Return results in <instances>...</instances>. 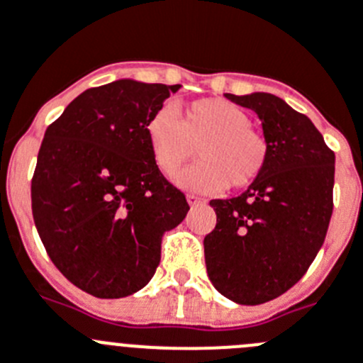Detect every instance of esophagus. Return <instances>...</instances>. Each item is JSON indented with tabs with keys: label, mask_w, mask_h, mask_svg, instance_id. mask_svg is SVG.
Instances as JSON below:
<instances>
[{
	"label": "esophagus",
	"mask_w": 363,
	"mask_h": 363,
	"mask_svg": "<svg viewBox=\"0 0 363 363\" xmlns=\"http://www.w3.org/2000/svg\"><path fill=\"white\" fill-rule=\"evenodd\" d=\"M187 203L191 205V207H194V205H201V203H205V199H203V198H199V196L189 194V196H187Z\"/></svg>",
	"instance_id": "obj_1"
}]
</instances>
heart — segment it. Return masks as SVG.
<instances>
[{
    "instance_id": "obj_1",
    "label": "heart",
    "mask_w": 363,
    "mask_h": 363,
    "mask_svg": "<svg viewBox=\"0 0 363 363\" xmlns=\"http://www.w3.org/2000/svg\"><path fill=\"white\" fill-rule=\"evenodd\" d=\"M250 116L221 99H201L185 109L184 121L172 106H164L147 122V140L156 164L172 176L196 155L203 162L174 178L192 192H218L230 185L248 187L264 171L268 145L250 128Z\"/></svg>"
}]
</instances>
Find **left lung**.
Segmentation results:
<instances>
[{"mask_svg": "<svg viewBox=\"0 0 363 363\" xmlns=\"http://www.w3.org/2000/svg\"><path fill=\"white\" fill-rule=\"evenodd\" d=\"M225 97L259 116L268 160L241 196L211 201L218 223L203 239L205 264L223 297L257 306L297 284L317 257L333 212L335 152L272 93Z\"/></svg>", "mask_w": 363, "mask_h": 363, "instance_id": "left-lung-1", "label": "left lung"}]
</instances>
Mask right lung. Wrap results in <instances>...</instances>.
<instances>
[{
    "mask_svg": "<svg viewBox=\"0 0 363 363\" xmlns=\"http://www.w3.org/2000/svg\"><path fill=\"white\" fill-rule=\"evenodd\" d=\"M179 84L118 79L82 91L45 133L32 214L52 262L97 298L142 290L187 199L160 172L147 122Z\"/></svg>",
    "mask_w": 363,
    "mask_h": 363,
    "instance_id": "obj_1",
    "label": "right lung"
}]
</instances>
